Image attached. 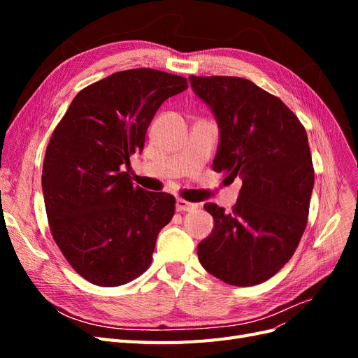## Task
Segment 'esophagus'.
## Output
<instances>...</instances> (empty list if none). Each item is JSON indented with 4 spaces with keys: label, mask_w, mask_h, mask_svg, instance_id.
<instances>
[{
    "label": "esophagus",
    "mask_w": 358,
    "mask_h": 358,
    "mask_svg": "<svg viewBox=\"0 0 358 358\" xmlns=\"http://www.w3.org/2000/svg\"><path fill=\"white\" fill-rule=\"evenodd\" d=\"M197 208H199L197 203H189V201H185L182 199L176 200V210L178 212H191V210L197 209Z\"/></svg>",
    "instance_id": "obj_1"
}]
</instances>
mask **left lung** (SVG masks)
<instances>
[{
	"label": "left lung",
	"instance_id": "obj_1",
	"mask_svg": "<svg viewBox=\"0 0 358 358\" xmlns=\"http://www.w3.org/2000/svg\"><path fill=\"white\" fill-rule=\"evenodd\" d=\"M189 82L220 128L213 170L243 182L231 212L204 204L215 224L197 246L199 259L230 285L262 284L292 257L306 229L313 189L306 129L251 80L189 76Z\"/></svg>",
	"mask_w": 358,
	"mask_h": 358
}]
</instances>
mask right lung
<instances>
[{
	"label": "right lung",
	"instance_id": "1",
	"mask_svg": "<svg viewBox=\"0 0 358 358\" xmlns=\"http://www.w3.org/2000/svg\"><path fill=\"white\" fill-rule=\"evenodd\" d=\"M188 88L185 78L152 69L110 74L74 96L53 131L41 188L50 231L71 267L100 287H117L152 262L175 197L129 180L159 106Z\"/></svg>",
	"mask_w": 358,
	"mask_h": 358
}]
</instances>
